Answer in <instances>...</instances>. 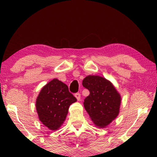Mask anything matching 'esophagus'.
I'll return each mask as SVG.
<instances>
[{
  "mask_svg": "<svg viewBox=\"0 0 157 157\" xmlns=\"http://www.w3.org/2000/svg\"><path fill=\"white\" fill-rule=\"evenodd\" d=\"M75 97L76 98V99L78 100V101L80 100L81 99V94H80V93L75 94Z\"/></svg>",
  "mask_w": 157,
  "mask_h": 157,
  "instance_id": "obj_1",
  "label": "esophagus"
}]
</instances>
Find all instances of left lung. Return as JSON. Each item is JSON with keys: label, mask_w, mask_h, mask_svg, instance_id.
<instances>
[{"label": "left lung", "mask_w": 157, "mask_h": 157, "mask_svg": "<svg viewBox=\"0 0 157 157\" xmlns=\"http://www.w3.org/2000/svg\"><path fill=\"white\" fill-rule=\"evenodd\" d=\"M82 84L90 92L83 102L86 111L96 126L106 127L119 114L121 96L104 77L90 75L83 79Z\"/></svg>", "instance_id": "1"}]
</instances>
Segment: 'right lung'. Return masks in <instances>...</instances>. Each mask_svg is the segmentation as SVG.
I'll use <instances>...</instances> for the list:
<instances>
[{
    "instance_id": "add662e5",
    "label": "right lung",
    "mask_w": 157,
    "mask_h": 157,
    "mask_svg": "<svg viewBox=\"0 0 157 157\" xmlns=\"http://www.w3.org/2000/svg\"><path fill=\"white\" fill-rule=\"evenodd\" d=\"M76 101L68 86L53 78L42 88L36 99L38 118L49 129L56 130L65 121L70 105Z\"/></svg>"
}]
</instances>
